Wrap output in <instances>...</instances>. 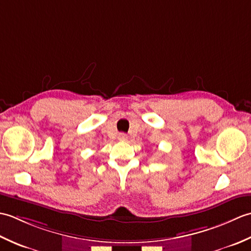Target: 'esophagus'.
Segmentation results:
<instances>
[{
    "label": "esophagus",
    "mask_w": 251,
    "mask_h": 251,
    "mask_svg": "<svg viewBox=\"0 0 251 251\" xmlns=\"http://www.w3.org/2000/svg\"><path fill=\"white\" fill-rule=\"evenodd\" d=\"M117 138H119L120 141H126L127 140V135L123 134V132H122V134H119V137H117Z\"/></svg>",
    "instance_id": "obj_1"
}]
</instances>
